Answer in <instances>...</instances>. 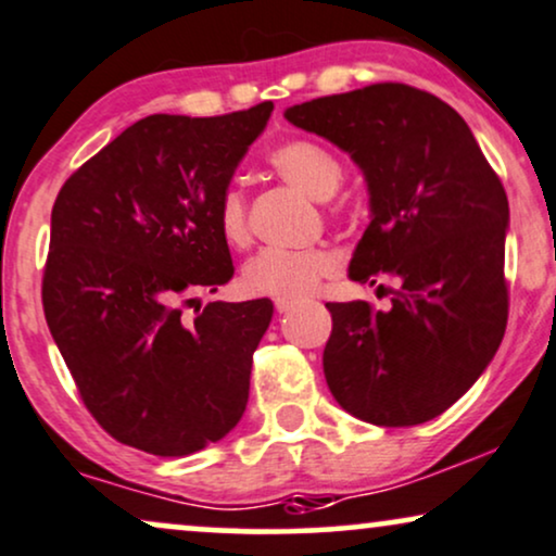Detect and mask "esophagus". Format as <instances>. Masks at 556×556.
<instances>
[{
	"mask_svg": "<svg viewBox=\"0 0 556 556\" xmlns=\"http://www.w3.org/2000/svg\"><path fill=\"white\" fill-rule=\"evenodd\" d=\"M292 305H295V300H292V298H277V300H274V307H277V313H287Z\"/></svg>",
	"mask_w": 556,
	"mask_h": 556,
	"instance_id": "1",
	"label": "esophagus"
}]
</instances>
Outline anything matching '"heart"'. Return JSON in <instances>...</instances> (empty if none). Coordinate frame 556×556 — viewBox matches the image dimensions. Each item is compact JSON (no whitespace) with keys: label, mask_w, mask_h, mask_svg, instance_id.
I'll list each match as a JSON object with an SVG mask.
<instances>
[{"label":"heart","mask_w":556,"mask_h":556,"mask_svg":"<svg viewBox=\"0 0 556 556\" xmlns=\"http://www.w3.org/2000/svg\"><path fill=\"white\" fill-rule=\"evenodd\" d=\"M287 184L313 199H329L344 180V163L329 144L311 137H295L277 144L266 155ZM217 227L230 245H245L251 238L249 199L238 186H227L217 199ZM339 269V256L329 249H264L245 261L240 287L258 298H303L320 279Z\"/></svg>","instance_id":"heart-1"}]
</instances>
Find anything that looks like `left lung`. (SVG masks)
<instances>
[{
    "instance_id": "1",
    "label": "left lung",
    "mask_w": 556,
    "mask_h": 556,
    "mask_svg": "<svg viewBox=\"0 0 556 556\" xmlns=\"http://www.w3.org/2000/svg\"><path fill=\"white\" fill-rule=\"evenodd\" d=\"M285 116L365 170L372 223L350 277L399 282L388 313L365 300L326 303V383L370 425L430 422L469 391L505 337L503 180L464 118L419 87L376 83Z\"/></svg>"
}]
</instances>
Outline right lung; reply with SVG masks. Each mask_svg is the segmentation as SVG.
I'll return each instance as SVG.
<instances>
[{
	"instance_id": "right-lung-1",
	"label": "right lung",
	"mask_w": 556,
	"mask_h": 556,
	"mask_svg": "<svg viewBox=\"0 0 556 556\" xmlns=\"http://www.w3.org/2000/svg\"><path fill=\"white\" fill-rule=\"evenodd\" d=\"M271 109L147 116L79 165L53 202L46 324L87 412L118 443L189 456L243 417L274 305L206 303L184 318V298L232 277L217 199Z\"/></svg>"
}]
</instances>
